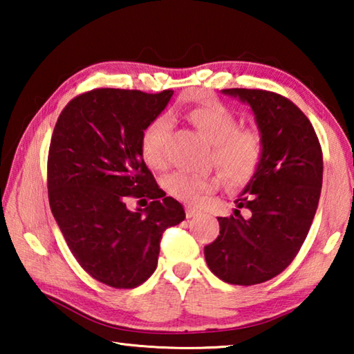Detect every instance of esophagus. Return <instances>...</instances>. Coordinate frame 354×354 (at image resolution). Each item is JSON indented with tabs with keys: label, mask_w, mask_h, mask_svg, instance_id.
I'll list each match as a JSON object with an SVG mask.
<instances>
[{
	"label": "esophagus",
	"mask_w": 354,
	"mask_h": 354,
	"mask_svg": "<svg viewBox=\"0 0 354 354\" xmlns=\"http://www.w3.org/2000/svg\"><path fill=\"white\" fill-rule=\"evenodd\" d=\"M184 211H185V217L187 218H192V217H195V215H198V211L192 206H185Z\"/></svg>",
	"instance_id": "34e87169"
}]
</instances>
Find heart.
I'll list each match as a JSON object with an SVG mask.
<instances>
[{
  "label": "heart",
  "instance_id": "obj_1",
  "mask_svg": "<svg viewBox=\"0 0 354 354\" xmlns=\"http://www.w3.org/2000/svg\"><path fill=\"white\" fill-rule=\"evenodd\" d=\"M195 129L211 143V160L231 185H245L259 171L263 160V140L257 129L239 128V120L227 107L218 103L201 104L189 112ZM170 118L159 115L142 134L140 149L143 160L151 169L165 165V139ZM164 189L171 196L195 205L203 195L211 194L220 185L218 173L173 171L164 178Z\"/></svg>",
  "mask_w": 354,
  "mask_h": 354
}]
</instances>
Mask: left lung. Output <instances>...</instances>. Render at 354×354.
<instances>
[{
	"label": "left lung",
	"instance_id": "1",
	"mask_svg": "<svg viewBox=\"0 0 354 354\" xmlns=\"http://www.w3.org/2000/svg\"><path fill=\"white\" fill-rule=\"evenodd\" d=\"M254 112L263 140L257 175L217 217L220 234L205 247L211 272L227 284L253 286L284 272L306 239L323 181L322 147L313 123L289 98L261 88H225ZM249 212L247 218L240 209Z\"/></svg>",
	"mask_w": 354,
	"mask_h": 354
}]
</instances>
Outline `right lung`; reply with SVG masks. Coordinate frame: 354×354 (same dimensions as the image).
Wrapping results in <instances>:
<instances>
[{
	"mask_svg": "<svg viewBox=\"0 0 354 354\" xmlns=\"http://www.w3.org/2000/svg\"><path fill=\"white\" fill-rule=\"evenodd\" d=\"M173 91L93 88L64 107L48 151V200L65 242L92 278L134 289L158 266L167 227L185 218L142 158V134ZM129 198L152 203L129 212Z\"/></svg>",
	"mask_w": 354,
	"mask_h": 354,
	"instance_id": "add662e5",
	"label": "right lung"
}]
</instances>
